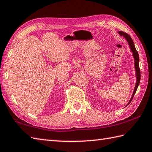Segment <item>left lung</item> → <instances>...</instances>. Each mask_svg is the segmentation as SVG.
Returning a JSON list of instances; mask_svg holds the SVG:
<instances>
[{"instance_id":"8db88e82","label":"left lung","mask_w":152,"mask_h":152,"mask_svg":"<svg viewBox=\"0 0 152 152\" xmlns=\"http://www.w3.org/2000/svg\"><path fill=\"white\" fill-rule=\"evenodd\" d=\"M118 33L121 36H123L126 39V41H127L129 43L130 49H131V52H132L133 57H134V67H135V71H136V77H137V82H136V85H135L134 91H133L132 97L129 103L127 104V105H126V106H128V105L131 102L133 97H134V95L135 94L136 92H137V90L138 87V85L140 84V67H139V56H138V53L137 50V49L135 48L134 42H133L132 38L129 36V35L123 31H118Z\"/></svg>"}]
</instances>
